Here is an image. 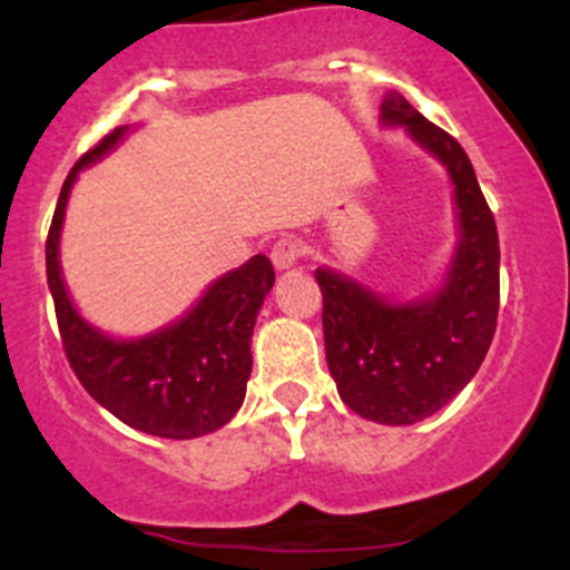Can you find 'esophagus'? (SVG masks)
Instances as JSON below:
<instances>
[{
  "label": "esophagus",
  "instance_id": "esophagus-1",
  "mask_svg": "<svg viewBox=\"0 0 570 570\" xmlns=\"http://www.w3.org/2000/svg\"><path fill=\"white\" fill-rule=\"evenodd\" d=\"M303 253H306V248H303V239L286 234V237L275 239L273 248H269V258H273L275 269H289L292 264L303 256Z\"/></svg>",
  "mask_w": 570,
  "mask_h": 570
}]
</instances>
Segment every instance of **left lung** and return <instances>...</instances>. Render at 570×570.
Returning a JSON list of instances; mask_svg holds the SVG:
<instances>
[{
    "label": "left lung",
    "mask_w": 570,
    "mask_h": 570,
    "mask_svg": "<svg viewBox=\"0 0 570 570\" xmlns=\"http://www.w3.org/2000/svg\"><path fill=\"white\" fill-rule=\"evenodd\" d=\"M383 120L402 124L455 181L461 243L444 289L392 306L344 275L317 269L327 370L344 405L381 424H413L444 407L480 370L499 314L497 220L461 142L407 105L383 99Z\"/></svg>",
    "instance_id": "8db88e82"
}]
</instances>
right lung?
Segmentation results:
<instances>
[{"instance_id":"right-lung-1","label":"right lung","mask_w":570,"mask_h":570,"mask_svg":"<svg viewBox=\"0 0 570 570\" xmlns=\"http://www.w3.org/2000/svg\"><path fill=\"white\" fill-rule=\"evenodd\" d=\"M124 131H109L85 151L57 198L46 237V278L55 297L57 327L73 375L112 416L159 439H198L223 428L243 405L253 366V325L273 289L275 269L258 253L215 281L181 322L137 342H115L79 317L57 262L66 200L79 170L105 157Z\"/></svg>"}]
</instances>
